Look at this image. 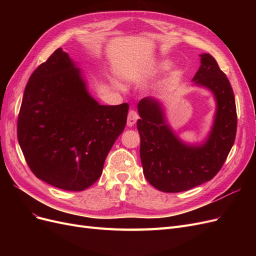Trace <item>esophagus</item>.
I'll return each mask as SVG.
<instances>
[{"instance_id": "1", "label": "esophagus", "mask_w": 256, "mask_h": 256, "mask_svg": "<svg viewBox=\"0 0 256 256\" xmlns=\"http://www.w3.org/2000/svg\"><path fill=\"white\" fill-rule=\"evenodd\" d=\"M138 118V113L134 110L129 111V113H128V120H127V125L129 127H132L134 124L136 122Z\"/></svg>"}]
</instances>
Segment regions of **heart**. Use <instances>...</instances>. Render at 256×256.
<instances>
[{
	"instance_id": "obj_1",
	"label": "heart",
	"mask_w": 256,
	"mask_h": 256,
	"mask_svg": "<svg viewBox=\"0 0 256 256\" xmlns=\"http://www.w3.org/2000/svg\"><path fill=\"white\" fill-rule=\"evenodd\" d=\"M170 67V63L168 60H164L162 62V63H160V65H159V68L160 69H166V68H168ZM115 85H116V88H120V85L118 84V83H115Z\"/></svg>"
}]
</instances>
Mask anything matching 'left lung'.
I'll return each instance as SVG.
<instances>
[{"label":"left lung","instance_id":"1","mask_svg":"<svg viewBox=\"0 0 256 256\" xmlns=\"http://www.w3.org/2000/svg\"><path fill=\"white\" fill-rule=\"evenodd\" d=\"M200 58L193 85L210 92L216 102L212 128L202 141L182 140L168 122L162 99L145 97L138 104L143 173L147 182L162 192L187 191L212 180L236 138L237 114L230 83L210 54H200Z\"/></svg>","mask_w":256,"mask_h":256}]
</instances>
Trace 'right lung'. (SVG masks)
<instances>
[{
	"instance_id": "1",
	"label": "right lung",
	"mask_w": 256,
	"mask_h": 256,
	"mask_svg": "<svg viewBox=\"0 0 256 256\" xmlns=\"http://www.w3.org/2000/svg\"><path fill=\"white\" fill-rule=\"evenodd\" d=\"M129 106H104L62 48L30 76L18 118V141L35 176L54 187L82 191L98 180L125 129Z\"/></svg>"
}]
</instances>
